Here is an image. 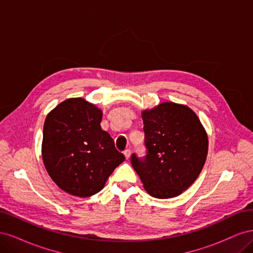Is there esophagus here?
<instances>
[{"mask_svg": "<svg viewBox=\"0 0 253 253\" xmlns=\"http://www.w3.org/2000/svg\"><path fill=\"white\" fill-rule=\"evenodd\" d=\"M124 154H125L126 158V159H128V158H129V156H131V150H129V149L125 150V151H124Z\"/></svg>", "mask_w": 253, "mask_h": 253, "instance_id": "obj_1", "label": "esophagus"}]
</instances>
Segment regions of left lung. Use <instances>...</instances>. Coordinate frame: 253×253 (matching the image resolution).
Instances as JSON below:
<instances>
[{"instance_id": "obj_1", "label": "left lung", "mask_w": 253, "mask_h": 253, "mask_svg": "<svg viewBox=\"0 0 253 253\" xmlns=\"http://www.w3.org/2000/svg\"><path fill=\"white\" fill-rule=\"evenodd\" d=\"M145 155L133 153L131 163L147 192L171 198L187 190L205 165L208 137L188 106L166 102L142 112Z\"/></svg>"}]
</instances>
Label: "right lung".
<instances>
[{
	"mask_svg": "<svg viewBox=\"0 0 253 253\" xmlns=\"http://www.w3.org/2000/svg\"><path fill=\"white\" fill-rule=\"evenodd\" d=\"M102 112L82 98L67 99L44 122L42 157L57 185L74 196L101 191L125 155L101 128Z\"/></svg>",
	"mask_w": 253,
	"mask_h": 253,
	"instance_id": "add662e5",
	"label": "right lung"
}]
</instances>
